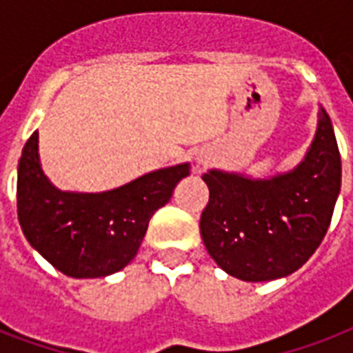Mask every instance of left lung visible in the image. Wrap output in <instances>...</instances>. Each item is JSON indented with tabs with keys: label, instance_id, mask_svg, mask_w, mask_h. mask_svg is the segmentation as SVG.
Masks as SVG:
<instances>
[{
	"label": "left lung",
	"instance_id": "8db88e82",
	"mask_svg": "<svg viewBox=\"0 0 353 353\" xmlns=\"http://www.w3.org/2000/svg\"><path fill=\"white\" fill-rule=\"evenodd\" d=\"M209 203L199 220L207 251L245 282L288 276L302 268L328 231L341 190V154L321 108L312 148L293 172L271 179L210 170Z\"/></svg>",
	"mask_w": 353,
	"mask_h": 353
}]
</instances>
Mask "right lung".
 Returning a JSON list of instances; mask_svg holds the SVG:
<instances>
[{
	"label": "right lung",
	"instance_id": "add662e5",
	"mask_svg": "<svg viewBox=\"0 0 353 353\" xmlns=\"http://www.w3.org/2000/svg\"><path fill=\"white\" fill-rule=\"evenodd\" d=\"M188 165L150 172L102 194L62 192L38 159V132L25 143L18 165V220L29 243L73 279L117 273L137 254L150 218L168 203Z\"/></svg>",
	"mask_w": 353,
	"mask_h": 353
}]
</instances>
